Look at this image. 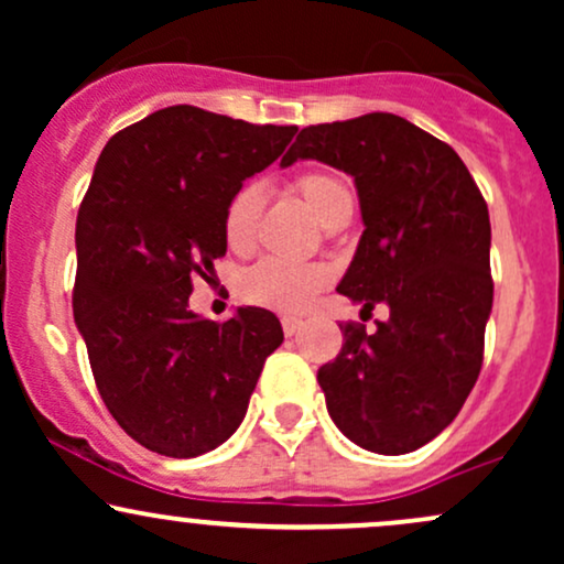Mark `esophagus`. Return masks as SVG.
<instances>
[{"label": "esophagus", "mask_w": 564, "mask_h": 564, "mask_svg": "<svg viewBox=\"0 0 564 564\" xmlns=\"http://www.w3.org/2000/svg\"><path fill=\"white\" fill-rule=\"evenodd\" d=\"M281 323H283V334H286V336L300 334L302 326H304L302 318H291V315H286V318H281Z\"/></svg>", "instance_id": "obj_1"}]
</instances>
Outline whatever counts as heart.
I'll return each instance as SVG.
<instances>
[{
  "instance_id": "b5f03b06",
  "label": "heart",
  "mask_w": 564,
  "mask_h": 564,
  "mask_svg": "<svg viewBox=\"0 0 564 564\" xmlns=\"http://www.w3.org/2000/svg\"><path fill=\"white\" fill-rule=\"evenodd\" d=\"M294 191L313 209L326 228L347 223L355 212V191L345 174L332 170H310L294 180ZM262 187L246 183L232 193L225 206L223 232L232 251L251 249L257 238V225L262 215ZM332 281V270L318 262H289V260H260L241 275V296L246 302L281 313H302L315 296Z\"/></svg>"
}]
</instances>
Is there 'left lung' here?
Returning a JSON list of instances; mask_svg holds the SVG:
<instances>
[{
    "instance_id": "obj_1",
    "label": "left lung",
    "mask_w": 564,
    "mask_h": 564,
    "mask_svg": "<svg viewBox=\"0 0 564 564\" xmlns=\"http://www.w3.org/2000/svg\"><path fill=\"white\" fill-rule=\"evenodd\" d=\"M315 159L355 180L364 236L336 286L390 307L321 366L328 416L360 448L400 456L437 437L462 411L482 368L494 307L490 219L458 153L403 116L366 113L304 127L281 166Z\"/></svg>"
}]
</instances>
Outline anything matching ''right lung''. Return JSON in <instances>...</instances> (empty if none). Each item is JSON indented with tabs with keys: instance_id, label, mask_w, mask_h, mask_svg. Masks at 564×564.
I'll return each instance as SVG.
<instances>
[{
	"instance_id": "1",
	"label": "right lung",
	"mask_w": 564,
	"mask_h": 564,
	"mask_svg": "<svg viewBox=\"0 0 564 564\" xmlns=\"http://www.w3.org/2000/svg\"><path fill=\"white\" fill-rule=\"evenodd\" d=\"M296 127L170 106L116 132L76 217L74 321L102 403L148 451L193 458L238 430L283 341L270 310L225 323L187 307L225 257V206Z\"/></svg>"
}]
</instances>
